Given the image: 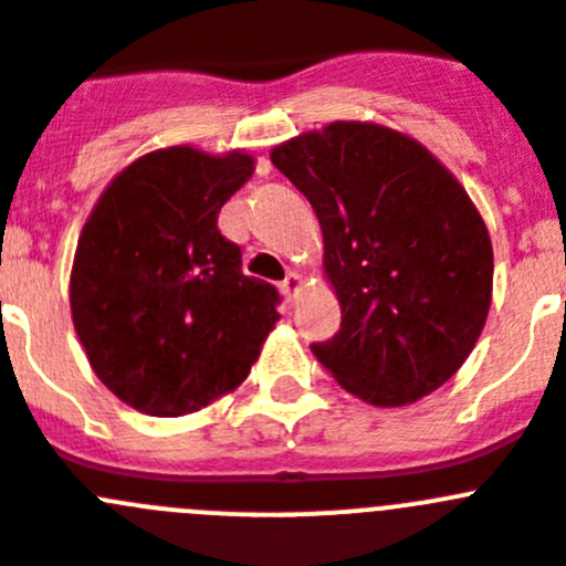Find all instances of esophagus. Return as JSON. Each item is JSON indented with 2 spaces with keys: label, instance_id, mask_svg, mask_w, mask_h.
Here are the masks:
<instances>
[{
  "label": "esophagus",
  "instance_id": "1",
  "mask_svg": "<svg viewBox=\"0 0 566 566\" xmlns=\"http://www.w3.org/2000/svg\"><path fill=\"white\" fill-rule=\"evenodd\" d=\"M302 287H304V279H302V273H295V271H290L287 276H284V282H282V293L287 295L290 302H293L295 295L302 293Z\"/></svg>",
  "mask_w": 566,
  "mask_h": 566
}]
</instances>
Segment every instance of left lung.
Segmentation results:
<instances>
[{"label": "left lung", "instance_id": "obj_1", "mask_svg": "<svg viewBox=\"0 0 566 566\" xmlns=\"http://www.w3.org/2000/svg\"><path fill=\"white\" fill-rule=\"evenodd\" d=\"M310 200L340 329L313 344L349 395L391 409L440 389L471 355L493 293V248L465 188L420 140L335 120L273 146Z\"/></svg>", "mask_w": 566, "mask_h": 566}]
</instances>
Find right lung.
Listing matches in <instances>:
<instances>
[{"instance_id":"right-lung-1","label":"right lung","mask_w":566,"mask_h":566,"mask_svg":"<svg viewBox=\"0 0 566 566\" xmlns=\"http://www.w3.org/2000/svg\"><path fill=\"white\" fill-rule=\"evenodd\" d=\"M253 169L242 149H157L115 175L86 217L73 324L101 384L132 409H206L248 378L276 327V287L245 276L242 251L217 228Z\"/></svg>"}]
</instances>
